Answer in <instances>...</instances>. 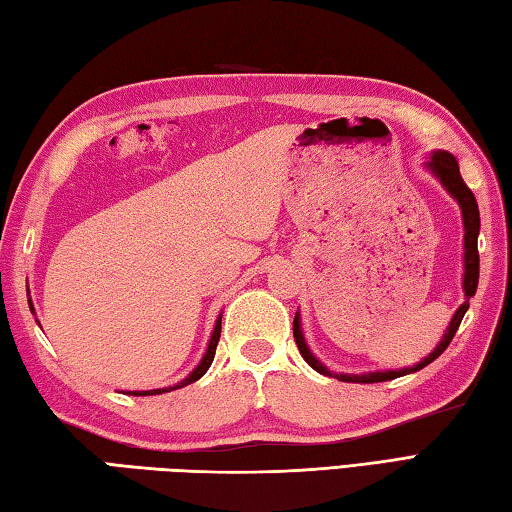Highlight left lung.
I'll return each instance as SVG.
<instances>
[{
    "mask_svg": "<svg viewBox=\"0 0 512 512\" xmlns=\"http://www.w3.org/2000/svg\"><path fill=\"white\" fill-rule=\"evenodd\" d=\"M428 171L435 176L443 189L448 191V194L455 198L459 202L461 207V216H464V294H466V301L459 305V310L455 312V316H452V321L448 325L446 334H443L441 343L432 350L426 359H423L421 363L412 365V368H403V370H385V372H368V374H334L325 368V365L321 361H316V356L310 352V347H307L305 343V336H303V330H301V316H294V341L298 345V352H301L303 359L310 363V368H314L316 372H321L325 376H336L339 381H345V383H381V381H392L397 379V376H403V374H412L417 372L421 368H426L428 363H432L437 359L439 354H443V350L450 345L452 336H455V332L459 330L461 325V318H464V314L468 312L470 307V298L475 296L477 292V283H479V252H477V236H479V207H477V200H475V194L468 189V185L464 182V178H461L459 173V165L457 160L452 153L448 151H435V156H432L428 162H426Z\"/></svg>",
    "mask_w": 512,
    "mask_h": 512,
    "instance_id": "1",
    "label": "left lung"
}]
</instances>
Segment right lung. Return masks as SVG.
I'll list each match as a JSON object with an SVG mask.
<instances>
[{"label": "right lung", "mask_w": 512, "mask_h": 512, "mask_svg": "<svg viewBox=\"0 0 512 512\" xmlns=\"http://www.w3.org/2000/svg\"><path fill=\"white\" fill-rule=\"evenodd\" d=\"M31 310H33V303H31ZM220 323H223V316H218L216 327H214V334H211L209 345H207V352H205V356H202V361L196 365V370L191 372V374L187 376V379H182V381L176 383V385H169V388H160V390H133V392H127V394H133V397H151V394L171 392V390L185 388V385L198 381L200 376L209 370V365H211V361H214V356H216V345H218V341H220Z\"/></svg>", "instance_id": "1"}]
</instances>
